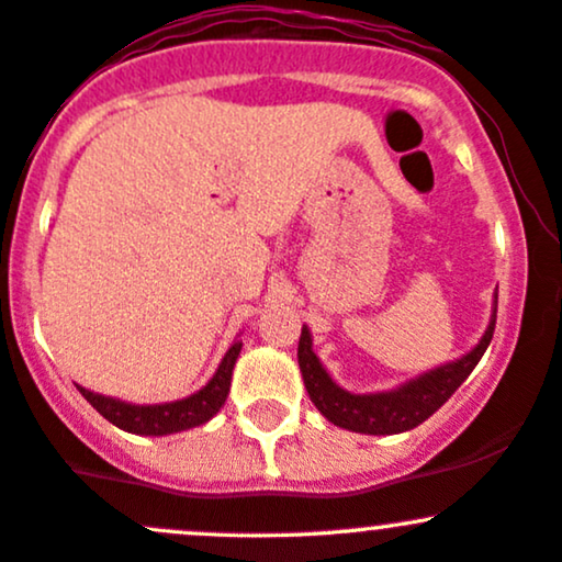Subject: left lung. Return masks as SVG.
<instances>
[{"instance_id":"1","label":"left lung","mask_w":562,"mask_h":562,"mask_svg":"<svg viewBox=\"0 0 562 562\" xmlns=\"http://www.w3.org/2000/svg\"><path fill=\"white\" fill-rule=\"evenodd\" d=\"M496 307L498 292H493L491 322H487V329L482 331L480 342H476L472 351L463 353L461 359H452L448 364H439L434 370L404 380L396 389L375 391V394H351L342 385H337L327 372V367L322 364V359L313 353V335L303 324L297 361L307 396H311V402L316 404V409L329 424L348 428V431L375 434V437L409 431V428L420 426L426 418H431L456 394L458 385L472 375L476 361L482 359V353L487 351L493 340Z\"/></svg>"}]
</instances>
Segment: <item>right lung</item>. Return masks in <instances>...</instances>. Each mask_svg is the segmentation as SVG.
Instances as JSON below:
<instances>
[{
    "label": "right lung",
    "mask_w": 562,
    "mask_h": 562,
    "mask_svg": "<svg viewBox=\"0 0 562 562\" xmlns=\"http://www.w3.org/2000/svg\"><path fill=\"white\" fill-rule=\"evenodd\" d=\"M240 348L244 342L235 340L231 348H227L225 359L216 367L214 378L203 385L195 394L184 396V400L177 402H160V404H134L123 402L117 396H104L95 394V391L80 389V394L104 415L110 424L128 434H142V437H168V434L187 431V428H195L209 424L216 413L222 409V404L227 400V391H231L233 380V367L238 361Z\"/></svg>",
    "instance_id": "obj_1"
}]
</instances>
